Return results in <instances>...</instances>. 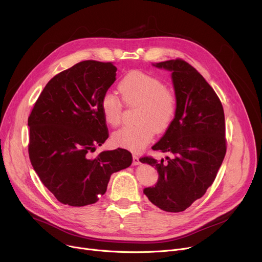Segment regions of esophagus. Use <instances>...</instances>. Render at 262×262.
<instances>
[{
	"label": "esophagus",
	"instance_id": "obj_1",
	"mask_svg": "<svg viewBox=\"0 0 262 262\" xmlns=\"http://www.w3.org/2000/svg\"><path fill=\"white\" fill-rule=\"evenodd\" d=\"M139 163H140L139 157L137 156V155H134L133 156V164H134V166H137V164H139Z\"/></svg>",
	"mask_w": 262,
	"mask_h": 262
}]
</instances>
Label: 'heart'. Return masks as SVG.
I'll list each match as a JSON object with an SVG mask.
<instances>
[{
	"mask_svg": "<svg viewBox=\"0 0 262 262\" xmlns=\"http://www.w3.org/2000/svg\"><path fill=\"white\" fill-rule=\"evenodd\" d=\"M118 89L126 104L139 105L136 115L138 123L115 132L112 141L115 145L138 152L152 140L155 130L163 133L170 127L176 115V96L160 79L139 71L124 76ZM101 112L109 125L117 126L121 122L122 105L114 92L104 94Z\"/></svg>",
	"mask_w": 262,
	"mask_h": 262,
	"instance_id": "1",
	"label": "heart"
}]
</instances>
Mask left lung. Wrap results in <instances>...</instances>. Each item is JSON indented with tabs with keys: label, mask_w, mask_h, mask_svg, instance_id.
<instances>
[{
	"label": "left lung",
	"mask_w": 262,
	"mask_h": 262,
	"mask_svg": "<svg viewBox=\"0 0 262 262\" xmlns=\"http://www.w3.org/2000/svg\"><path fill=\"white\" fill-rule=\"evenodd\" d=\"M171 72L176 115L154 150L171 154L160 161L140 159L158 172L155 186L143 189L148 201L167 212H181L210 187L226 153L223 106L214 90L182 59L152 63Z\"/></svg>",
	"instance_id": "left-lung-1"
}]
</instances>
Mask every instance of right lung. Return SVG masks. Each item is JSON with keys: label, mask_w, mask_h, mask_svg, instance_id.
I'll list each match as a JSON object with an SVG mask.
<instances>
[{"label": "right lung", "mask_w": 262, "mask_h": 262, "mask_svg": "<svg viewBox=\"0 0 262 262\" xmlns=\"http://www.w3.org/2000/svg\"><path fill=\"white\" fill-rule=\"evenodd\" d=\"M113 62L85 60L55 75L32 110L29 154L42 184L60 203L94 204L113 173L128 168L127 149L90 152L108 138L101 101L117 75Z\"/></svg>", "instance_id": "add662e5"}]
</instances>
